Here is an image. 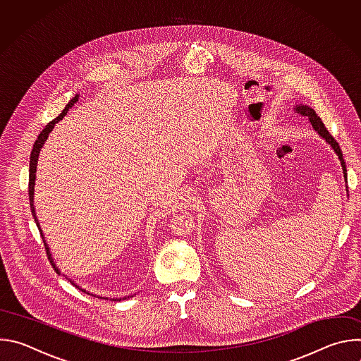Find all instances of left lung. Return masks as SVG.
<instances>
[{"mask_svg":"<svg viewBox=\"0 0 361 361\" xmlns=\"http://www.w3.org/2000/svg\"><path fill=\"white\" fill-rule=\"evenodd\" d=\"M295 111L300 113V114H302V116H305V117H308V120H310L313 128L333 147V149L336 151V154H337L338 159H340V163H341V167H343V173H344V178H347V170H345V163H344V159H343L341 148H340L338 142L334 140V137L329 133V130L326 128V126H324V123L322 121V118L316 114V111H314L313 109H310L308 106H297V107H295Z\"/></svg>","mask_w":361,"mask_h":361,"instance_id":"1","label":"left lung"}]
</instances>
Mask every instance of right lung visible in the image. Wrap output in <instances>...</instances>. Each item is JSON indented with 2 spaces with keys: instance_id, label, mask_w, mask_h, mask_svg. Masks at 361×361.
I'll list each match as a JSON object with an SVG mask.
<instances>
[{
  "instance_id": "obj_1",
  "label": "right lung",
  "mask_w": 361,
  "mask_h": 361,
  "mask_svg": "<svg viewBox=\"0 0 361 361\" xmlns=\"http://www.w3.org/2000/svg\"><path fill=\"white\" fill-rule=\"evenodd\" d=\"M78 101V95H75L68 104L66 106V109L63 110V113L57 117V118H54L53 121H49L47 126H45V128L39 133V135H38V138L35 140V142H34V147H32V151H31V159H30V181H28V194H30V205H31V213H32V217H34V220H35V223H37V227H38V230H39V234H41V237H42V243H44V245H45V250H47V255H48V260H49V263L54 266V270L57 271V273H60L59 271V269H56V264L53 263V259H51V254H49V248H48V245H47V243H45V240H44V235H42V231H41V228H39V224H38V220H37V216H35V210H34V184H35V173H37V161H38V154H39V151H41V148H42V145H44V142H45V140L48 138V134L51 133V130L54 128V126H56V123H59L66 114H67V111L74 106V102H77ZM84 291V290H82Z\"/></svg>"
}]
</instances>
